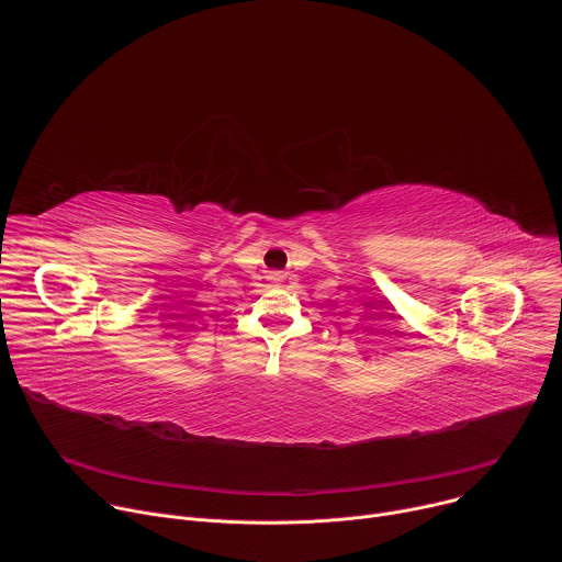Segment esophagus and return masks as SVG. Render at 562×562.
Segmentation results:
<instances>
[{"instance_id":"1","label":"esophagus","mask_w":562,"mask_h":562,"mask_svg":"<svg viewBox=\"0 0 562 562\" xmlns=\"http://www.w3.org/2000/svg\"><path fill=\"white\" fill-rule=\"evenodd\" d=\"M282 278H284V276H282V273H280V271H273V273H271V276H269V280H273V282H280V280H282Z\"/></svg>"}]
</instances>
